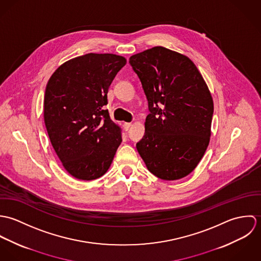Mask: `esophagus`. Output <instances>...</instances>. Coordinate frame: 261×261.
I'll return each instance as SVG.
<instances>
[{"instance_id":"34e87169","label":"esophagus","mask_w":261,"mask_h":261,"mask_svg":"<svg viewBox=\"0 0 261 261\" xmlns=\"http://www.w3.org/2000/svg\"><path fill=\"white\" fill-rule=\"evenodd\" d=\"M130 126H132V123H130V122H124V123H123V128H124V130H128Z\"/></svg>"}]
</instances>
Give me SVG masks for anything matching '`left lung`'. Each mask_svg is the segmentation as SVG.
<instances>
[{"label":"left lung","instance_id":"1","mask_svg":"<svg viewBox=\"0 0 261 261\" xmlns=\"http://www.w3.org/2000/svg\"><path fill=\"white\" fill-rule=\"evenodd\" d=\"M149 102L145 136L137 149L155 177L175 181L192 173L211 137L214 103L194 62L155 46L129 58Z\"/></svg>","mask_w":261,"mask_h":261}]
</instances>
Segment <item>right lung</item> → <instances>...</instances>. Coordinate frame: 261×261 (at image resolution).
Here are the masks:
<instances>
[{
	"mask_svg": "<svg viewBox=\"0 0 261 261\" xmlns=\"http://www.w3.org/2000/svg\"><path fill=\"white\" fill-rule=\"evenodd\" d=\"M126 59L88 53L61 64L48 80L44 121L62 166L78 180L103 176L121 143V129L111 119L109 87Z\"/></svg>",
	"mask_w": 261,
	"mask_h": 261,
	"instance_id": "1",
	"label": "right lung"
}]
</instances>
